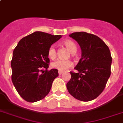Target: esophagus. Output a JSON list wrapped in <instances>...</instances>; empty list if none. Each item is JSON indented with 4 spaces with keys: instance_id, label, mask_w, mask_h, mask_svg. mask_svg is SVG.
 Masks as SVG:
<instances>
[{
    "instance_id": "obj_1",
    "label": "esophagus",
    "mask_w": 123,
    "mask_h": 123,
    "mask_svg": "<svg viewBox=\"0 0 123 123\" xmlns=\"http://www.w3.org/2000/svg\"><path fill=\"white\" fill-rule=\"evenodd\" d=\"M62 73H63V72H61V71H59V75H61V74H62Z\"/></svg>"
}]
</instances>
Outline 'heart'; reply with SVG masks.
Listing matches in <instances>:
<instances>
[{"instance_id":"obj_1","label":"heart","mask_w":123,"mask_h":123,"mask_svg":"<svg viewBox=\"0 0 123 123\" xmlns=\"http://www.w3.org/2000/svg\"><path fill=\"white\" fill-rule=\"evenodd\" d=\"M64 44L66 47V48L72 53H75L77 51V45L74 41L71 40H67L64 41ZM56 49L54 45H51L49 47L48 50V57L51 59H54L56 57ZM51 68L56 69L59 71H64L70 68L73 66V63L70 61H62L61 59L55 60L51 64Z\"/></svg>"}]
</instances>
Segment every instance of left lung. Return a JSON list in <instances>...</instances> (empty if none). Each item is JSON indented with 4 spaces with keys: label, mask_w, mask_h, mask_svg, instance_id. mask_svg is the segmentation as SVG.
<instances>
[{
    "label": "left lung",
    "mask_w": 123,
    "mask_h": 123,
    "mask_svg": "<svg viewBox=\"0 0 123 123\" xmlns=\"http://www.w3.org/2000/svg\"><path fill=\"white\" fill-rule=\"evenodd\" d=\"M69 36L80 46L81 58L74 68L78 72H70L71 79L66 87L75 99L92 101L103 92L111 74L109 48L99 37L91 33L80 31Z\"/></svg>",
    "instance_id": "8db88e82"
}]
</instances>
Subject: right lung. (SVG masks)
<instances>
[{
    "instance_id": "obj_1",
    "label": "right lung",
    "mask_w": 123,
    "mask_h": 123,
    "mask_svg": "<svg viewBox=\"0 0 123 123\" xmlns=\"http://www.w3.org/2000/svg\"><path fill=\"white\" fill-rule=\"evenodd\" d=\"M61 35L35 31L20 40L13 52L12 80L22 99L34 103L44 99L51 90L58 70H48V50Z\"/></svg>"
}]
</instances>
